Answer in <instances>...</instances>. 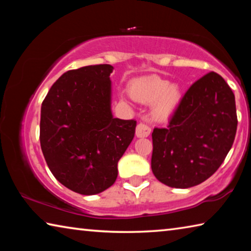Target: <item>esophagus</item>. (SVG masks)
Here are the masks:
<instances>
[{"label": "esophagus", "mask_w": 251, "mask_h": 251, "mask_svg": "<svg viewBox=\"0 0 251 251\" xmlns=\"http://www.w3.org/2000/svg\"><path fill=\"white\" fill-rule=\"evenodd\" d=\"M150 134L151 128L146 124H144V123H139L137 127H136V136H137V137H147V136H150Z\"/></svg>", "instance_id": "34e87169"}]
</instances>
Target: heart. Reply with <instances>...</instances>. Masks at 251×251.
Listing matches in <instances>:
<instances>
[{"mask_svg": "<svg viewBox=\"0 0 251 251\" xmlns=\"http://www.w3.org/2000/svg\"><path fill=\"white\" fill-rule=\"evenodd\" d=\"M130 94L136 100L151 104V115L163 121L171 117L180 105V88L168 80L152 75L135 79L130 84Z\"/></svg>", "mask_w": 251, "mask_h": 251, "instance_id": "heart-1", "label": "heart"}]
</instances>
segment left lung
<instances>
[{
	"mask_svg": "<svg viewBox=\"0 0 251 251\" xmlns=\"http://www.w3.org/2000/svg\"><path fill=\"white\" fill-rule=\"evenodd\" d=\"M235 95L210 72L181 99L166 128H154L151 171L173 188L201 184L220 167L235 141Z\"/></svg>",
	"mask_w": 251,
	"mask_h": 251,
	"instance_id": "1",
	"label": "left lung"
}]
</instances>
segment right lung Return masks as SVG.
Instances as JSON below:
<instances>
[{"instance_id":"1","label":"right lung","mask_w":251,"mask_h":251,"mask_svg":"<svg viewBox=\"0 0 251 251\" xmlns=\"http://www.w3.org/2000/svg\"><path fill=\"white\" fill-rule=\"evenodd\" d=\"M112 65L84 66L63 74L41 108L40 142L54 177L80 195L115 182L117 163L135 135L136 121L112 114Z\"/></svg>"}]
</instances>
